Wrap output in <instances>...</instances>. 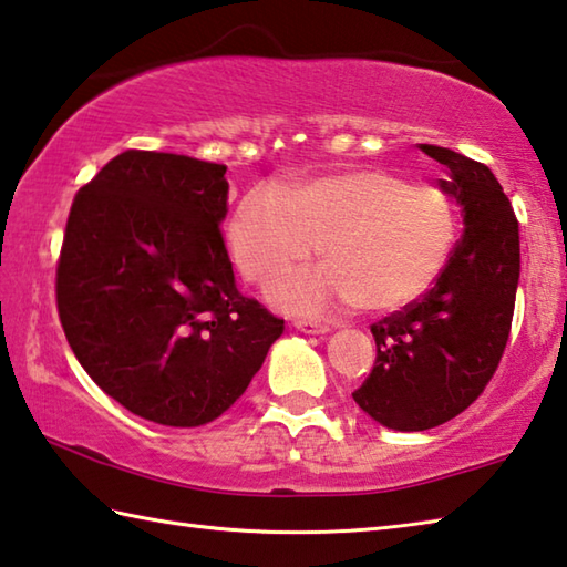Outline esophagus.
I'll use <instances>...</instances> for the list:
<instances>
[{
	"instance_id": "34e87169",
	"label": "esophagus",
	"mask_w": 567,
	"mask_h": 567,
	"mask_svg": "<svg viewBox=\"0 0 567 567\" xmlns=\"http://www.w3.org/2000/svg\"><path fill=\"white\" fill-rule=\"evenodd\" d=\"M295 327L300 329L305 334H327L329 332V324L324 322H307V319H297Z\"/></svg>"
}]
</instances>
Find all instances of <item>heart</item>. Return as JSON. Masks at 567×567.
<instances>
[{
    "label": "heart",
    "instance_id": "b5f03b06",
    "mask_svg": "<svg viewBox=\"0 0 567 567\" xmlns=\"http://www.w3.org/2000/svg\"><path fill=\"white\" fill-rule=\"evenodd\" d=\"M228 238L235 265L257 287L275 285L317 248L327 257L275 287L272 300L287 312L324 317L359 305L394 312L444 272L458 215L436 185L359 168L250 190Z\"/></svg>",
    "mask_w": 567,
    "mask_h": 567
}]
</instances>
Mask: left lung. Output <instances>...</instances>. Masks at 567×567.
Here are the masks:
<instances>
[{
	"mask_svg": "<svg viewBox=\"0 0 567 567\" xmlns=\"http://www.w3.org/2000/svg\"><path fill=\"white\" fill-rule=\"evenodd\" d=\"M446 166L463 235L431 290L372 324L377 362L354 401L386 429L446 424L476 401L506 349L520 275L518 220L488 166L419 143Z\"/></svg>",
	"mask_w": 567,
	"mask_h": 567,
	"instance_id": "obj_1",
	"label": "left lung"
}]
</instances>
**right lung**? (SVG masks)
<instances>
[{"label":"right lung","instance_id":"add662e5","mask_svg":"<svg viewBox=\"0 0 567 567\" xmlns=\"http://www.w3.org/2000/svg\"><path fill=\"white\" fill-rule=\"evenodd\" d=\"M223 163L123 151L71 203L61 327L86 374L133 414L203 426L262 367L285 319L235 287Z\"/></svg>","mask_w":567,"mask_h":567}]
</instances>
